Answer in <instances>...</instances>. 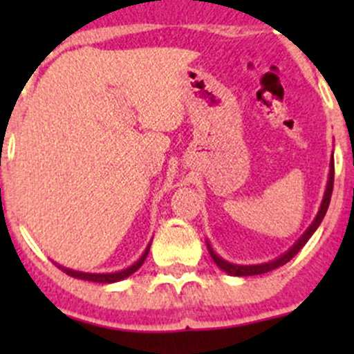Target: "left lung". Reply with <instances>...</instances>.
Wrapping results in <instances>:
<instances>
[{"label": "left lung", "instance_id": "obj_1", "mask_svg": "<svg viewBox=\"0 0 354 354\" xmlns=\"http://www.w3.org/2000/svg\"><path fill=\"white\" fill-rule=\"evenodd\" d=\"M330 169H329V178H327V185H326V192H324V197H322V203H320L319 207V212H317L315 219L312 221V224H310L308 227H306L305 233L301 234V236L298 238V240L292 243V246H289L286 252L283 253V255H279L277 259L274 260H269V262H263V263H252V266H240V263H231L227 262V260H224L223 257H219L216 253V250L212 248V245L207 241V250H209L210 257H212V260L216 262V266L219 267L221 270H224L226 274H230V276H236V277H245V276H259V274H266V272H270V270L277 269V267L284 266V263H288L289 260L292 259V257L296 255V253L299 252V250L305 246L306 241L312 238V234L315 233L317 227L320 226V223H322L324 216H326L327 209H329V203H330V195H332V188H334V157L330 159Z\"/></svg>", "mask_w": 354, "mask_h": 354}]
</instances>
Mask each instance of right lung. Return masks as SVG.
I'll list each match as a JSON object with an SVG mask.
<instances>
[{
  "label": "right lung",
  "mask_w": 354,
  "mask_h": 354,
  "mask_svg": "<svg viewBox=\"0 0 354 354\" xmlns=\"http://www.w3.org/2000/svg\"><path fill=\"white\" fill-rule=\"evenodd\" d=\"M151 243L152 240L149 241L147 248L144 250V253L140 255V259L137 260L135 263H131L130 267H127V269L123 270H118V272H82V270H73V269H68L65 266H59V263H56L58 266V269H62L63 272L68 274V276L75 277V279H82V281H92V283H102V284H111V283H118V281H123L127 279V277H130L131 274L135 272V270H138L142 267V263L145 262V259H147L149 255V250H151Z\"/></svg>",
  "instance_id": "1"
}]
</instances>
